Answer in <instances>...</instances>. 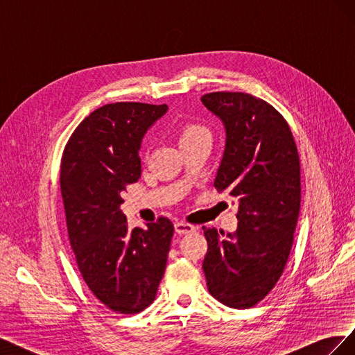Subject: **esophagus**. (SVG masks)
I'll use <instances>...</instances> for the list:
<instances>
[{"label": "esophagus", "mask_w": 355, "mask_h": 355, "mask_svg": "<svg viewBox=\"0 0 355 355\" xmlns=\"http://www.w3.org/2000/svg\"><path fill=\"white\" fill-rule=\"evenodd\" d=\"M194 227L192 225L187 223V222H176L175 223V231L179 234V235H184V234H191L194 232Z\"/></svg>", "instance_id": "1"}]
</instances>
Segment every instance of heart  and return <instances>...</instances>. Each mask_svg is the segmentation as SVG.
Instances as JSON below:
<instances>
[{
  "mask_svg": "<svg viewBox=\"0 0 355 355\" xmlns=\"http://www.w3.org/2000/svg\"><path fill=\"white\" fill-rule=\"evenodd\" d=\"M179 144L185 145L189 142L198 141V139H210V133L204 125L197 123H187L179 127Z\"/></svg>",
  "mask_w": 355,
  "mask_h": 355,
  "instance_id": "heart-1",
  "label": "heart"
}]
</instances>
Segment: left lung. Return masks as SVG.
Returning <instances> with one entry per match:
<instances>
[{"mask_svg": "<svg viewBox=\"0 0 355 355\" xmlns=\"http://www.w3.org/2000/svg\"><path fill=\"white\" fill-rule=\"evenodd\" d=\"M202 105L220 118L227 141L214 188L237 200V231L204 230L210 295L250 308L282 277L300 209V164L288 124L274 106L241 92H214Z\"/></svg>", "mask_w": 355, "mask_h": 355, "instance_id": "8db88e82", "label": "left lung"}]
</instances>
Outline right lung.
Masks as SVG:
<instances>
[{
	"label": "right lung",
	"mask_w": 355,
	"mask_h": 355,
	"mask_svg": "<svg viewBox=\"0 0 355 355\" xmlns=\"http://www.w3.org/2000/svg\"><path fill=\"white\" fill-rule=\"evenodd\" d=\"M167 105L116 102L85 116L62 155L60 191L71 247L85 284L120 314L154 302L164 275L173 223L130 230L120 206L141 178L142 139Z\"/></svg>",
	"instance_id": "obj_1"
}]
</instances>
